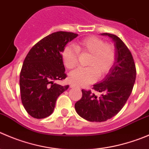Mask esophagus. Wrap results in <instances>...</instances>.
<instances>
[{
	"label": "esophagus",
	"instance_id": "34e87169",
	"mask_svg": "<svg viewBox=\"0 0 149 149\" xmlns=\"http://www.w3.org/2000/svg\"><path fill=\"white\" fill-rule=\"evenodd\" d=\"M70 88H77V87L76 86H74V85H71Z\"/></svg>",
	"mask_w": 149,
	"mask_h": 149
}]
</instances>
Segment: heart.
Returning a JSON list of instances; mask_svg holds the SVG:
<instances>
[{
	"mask_svg": "<svg viewBox=\"0 0 149 149\" xmlns=\"http://www.w3.org/2000/svg\"><path fill=\"white\" fill-rule=\"evenodd\" d=\"M78 52L89 54L90 57L86 63L88 67L77 68L69 73V82L76 86H87L97 80V75L107 74L116 61L113 46L97 36H88L77 42L75 47L66 46L63 49L62 59L67 69H73L77 64Z\"/></svg>",
	"mask_w": 149,
	"mask_h": 149,
	"instance_id": "b5f03b06",
	"label": "heart"
}]
</instances>
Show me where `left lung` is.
<instances>
[{
	"label": "left lung",
	"mask_w": 149,
	"mask_h": 149,
	"mask_svg": "<svg viewBox=\"0 0 149 149\" xmlns=\"http://www.w3.org/2000/svg\"><path fill=\"white\" fill-rule=\"evenodd\" d=\"M114 42L116 61L106 77L93 85L102 92L97 98L91 91L83 89L82 98L74 104L77 114L89 121L102 122L116 116L127 102L136 78V68L131 52L120 38L111 33H102Z\"/></svg>",
	"instance_id": "1"
}]
</instances>
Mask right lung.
Listing matches in <instances>:
<instances>
[{
  "mask_svg": "<svg viewBox=\"0 0 149 149\" xmlns=\"http://www.w3.org/2000/svg\"><path fill=\"white\" fill-rule=\"evenodd\" d=\"M77 33L58 31L48 35L30 49L19 75L22 103L28 114L44 118L54 110L56 100L69 86L54 83L66 77L62 52Z\"/></svg>",
  "mask_w": 149,
  "mask_h": 149,
  "instance_id": "1",
  "label": "right lung"
}]
</instances>
